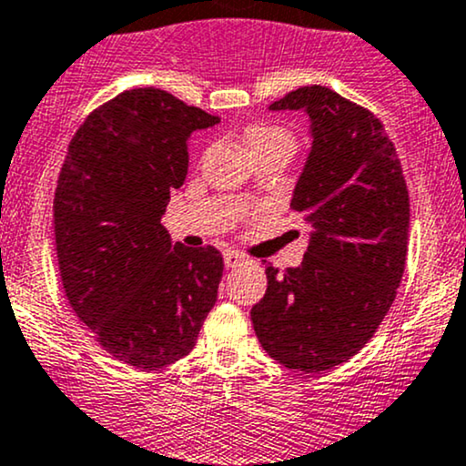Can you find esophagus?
Masks as SVG:
<instances>
[{
	"label": "esophagus",
	"mask_w": 466,
	"mask_h": 466,
	"mask_svg": "<svg viewBox=\"0 0 466 466\" xmlns=\"http://www.w3.org/2000/svg\"><path fill=\"white\" fill-rule=\"evenodd\" d=\"M244 262H247V258H244L242 253H238V251H227V253H224V264H227V268L242 267Z\"/></svg>",
	"instance_id": "34e87169"
}]
</instances>
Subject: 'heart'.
Segmentation results:
<instances>
[{"mask_svg":"<svg viewBox=\"0 0 466 466\" xmlns=\"http://www.w3.org/2000/svg\"><path fill=\"white\" fill-rule=\"evenodd\" d=\"M247 144L255 157L267 153H289L295 151V137L291 131L271 122H258L247 128Z\"/></svg>","mask_w":466,"mask_h":466,"instance_id":"1","label":"heart"}]
</instances>
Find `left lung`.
I'll use <instances>...</instances> for the list:
<instances>
[{
	"instance_id": "obj_1",
	"label": "left lung",
	"mask_w": 466,
	"mask_h": 466,
	"mask_svg": "<svg viewBox=\"0 0 466 466\" xmlns=\"http://www.w3.org/2000/svg\"><path fill=\"white\" fill-rule=\"evenodd\" d=\"M287 108L311 117L313 148L291 208L315 231L298 268L267 267L251 319L273 360L319 373L351 360L391 309L407 264L409 191L369 108L318 84L271 104Z\"/></svg>"
}]
</instances>
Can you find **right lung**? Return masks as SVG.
I'll return each instance as SVG.
<instances>
[{
	"label": "right lung",
	"instance_id": "right-lung-1",
	"mask_svg": "<svg viewBox=\"0 0 466 466\" xmlns=\"http://www.w3.org/2000/svg\"><path fill=\"white\" fill-rule=\"evenodd\" d=\"M219 117L162 88L99 104L73 135L53 199L64 293L108 355L157 371L193 351L218 299V248L171 244L162 215L187 139Z\"/></svg>",
	"mask_w": 466,
	"mask_h": 466
}]
</instances>
